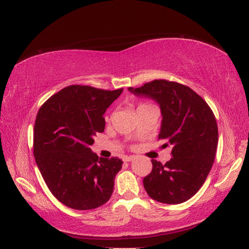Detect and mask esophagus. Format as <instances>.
Here are the masks:
<instances>
[{
  "mask_svg": "<svg viewBox=\"0 0 249 249\" xmlns=\"http://www.w3.org/2000/svg\"><path fill=\"white\" fill-rule=\"evenodd\" d=\"M135 156H126L125 158H124V161H126V162H129V161H131V160H135Z\"/></svg>",
  "mask_w": 249,
  "mask_h": 249,
  "instance_id": "obj_1",
  "label": "esophagus"
}]
</instances>
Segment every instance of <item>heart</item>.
<instances>
[{"mask_svg": "<svg viewBox=\"0 0 249 249\" xmlns=\"http://www.w3.org/2000/svg\"><path fill=\"white\" fill-rule=\"evenodd\" d=\"M151 107H154L152 104H149V103H139L138 105H137V111L138 110H141V109H145V108H151Z\"/></svg>", "mask_w": 249, "mask_h": 249, "instance_id": "b5f03b06", "label": "heart"}]
</instances>
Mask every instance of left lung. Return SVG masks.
Instances as JSON below:
<instances>
[{
  "mask_svg": "<svg viewBox=\"0 0 249 249\" xmlns=\"http://www.w3.org/2000/svg\"><path fill=\"white\" fill-rule=\"evenodd\" d=\"M128 89L160 104L162 122L158 139L165 141L162 149H172V158L165 165L152 160V171L143 178L146 193L161 203L185 202L201 188L213 166L218 143L213 111L192 89L165 79Z\"/></svg>",
  "mask_w": 249,
  "mask_h": 249,
  "instance_id": "8db88e82",
  "label": "left lung"
}]
</instances>
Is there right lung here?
I'll list each match as a JSON object with an SVG mask.
<instances>
[{
	"instance_id": "1",
	"label": "right lung",
	"mask_w": 249,
	"mask_h": 249,
	"mask_svg": "<svg viewBox=\"0 0 249 249\" xmlns=\"http://www.w3.org/2000/svg\"><path fill=\"white\" fill-rule=\"evenodd\" d=\"M122 91L72 84L52 95L37 112L35 160L52 195L68 208L96 209L113 193L123 161L98 158L89 145L105 130L103 114Z\"/></svg>"
}]
</instances>
